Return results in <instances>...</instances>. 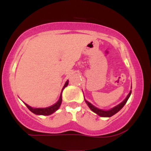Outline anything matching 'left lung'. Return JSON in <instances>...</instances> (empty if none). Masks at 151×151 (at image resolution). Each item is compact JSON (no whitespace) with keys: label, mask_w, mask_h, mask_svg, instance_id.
Returning <instances> with one entry per match:
<instances>
[{"label":"left lung","mask_w":151,"mask_h":151,"mask_svg":"<svg viewBox=\"0 0 151 151\" xmlns=\"http://www.w3.org/2000/svg\"><path fill=\"white\" fill-rule=\"evenodd\" d=\"M131 93H132V91L129 92V93L128 94V96H126V98L123 100L122 102L120 103V104L118 105H117V106H114V107L112 108V109H109V110H103V109H99V108L96 107L95 106H93L92 104H91V103H90L89 101H87V100L85 99V102H86V104H88V106H89L90 109H91L93 112H95V113H96L97 115H99V116H101V117H108V118H109V117H111V116H112V115H115V114H116L117 112H119V111L122 109V108L123 107V106H124V105L126 104V103L127 102L128 99H129V98L130 97Z\"/></svg>","instance_id":"1"}]
</instances>
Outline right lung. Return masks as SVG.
<instances>
[{"label":"right lung","instance_id":"right-lung-1","mask_svg":"<svg viewBox=\"0 0 151 151\" xmlns=\"http://www.w3.org/2000/svg\"><path fill=\"white\" fill-rule=\"evenodd\" d=\"M68 81L67 80L66 82V83H65L64 86H63V89H62V92H63V89H64L68 85ZM62 92L61 93H60V98H59V100L57 101V102L55 103V104L52 105V106H49V107H46V108H33L31 107V106H30L29 105H28L27 104H25L26 105L27 107L28 108L29 110L31 111L33 113L36 114V115H51V114L54 113L55 112L56 110H58V109H59V107H60V104H61V102H62Z\"/></svg>","mask_w":151,"mask_h":151}]
</instances>
